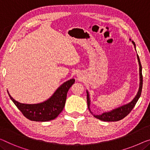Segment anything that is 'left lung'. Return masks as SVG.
<instances>
[{
    "label": "left lung",
    "mask_w": 150,
    "mask_h": 150,
    "mask_svg": "<svg viewBox=\"0 0 150 150\" xmlns=\"http://www.w3.org/2000/svg\"><path fill=\"white\" fill-rule=\"evenodd\" d=\"M135 47L136 50V46L134 42H131ZM138 62H139V90L137 91V95L135 96V97L133 98L132 101H131L129 103L122 105L121 106L118 107V108H116L113 110L104 112L101 115H94L93 114L92 112L90 110V104H91V100L90 98H89V93L88 91L87 90V102H88V106L89 112H90L91 114H92L93 117H96L98 119L103 120V121H108V122H112V121H118V120H120L124 118L126 116H127L130 113V112L133 110L134 106H135L136 103L139 100V98L141 96V93H142V86H143V76H142V64H141V62L139 60V56L137 54Z\"/></svg>",
    "instance_id": "8db88e82"
}]
</instances>
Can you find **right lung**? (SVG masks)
I'll use <instances>...</instances> for the list:
<instances>
[{"mask_svg": "<svg viewBox=\"0 0 150 150\" xmlns=\"http://www.w3.org/2000/svg\"><path fill=\"white\" fill-rule=\"evenodd\" d=\"M75 83L71 79L60 86L55 92L46 101L38 104H23L17 102L11 96V100L23 116L33 121H49L57 118L63 110L69 88Z\"/></svg>", "mask_w": 150, "mask_h": 150, "instance_id": "obj_1", "label": "right lung"}]
</instances>
